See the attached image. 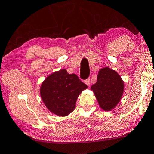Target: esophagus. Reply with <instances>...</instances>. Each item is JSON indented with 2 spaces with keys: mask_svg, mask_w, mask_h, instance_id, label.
Segmentation results:
<instances>
[{
  "mask_svg": "<svg viewBox=\"0 0 154 154\" xmlns=\"http://www.w3.org/2000/svg\"><path fill=\"white\" fill-rule=\"evenodd\" d=\"M85 84L88 86L90 85V78H89V79H86L85 81Z\"/></svg>",
  "mask_w": 154,
  "mask_h": 154,
  "instance_id": "esophagus-1",
  "label": "esophagus"
}]
</instances>
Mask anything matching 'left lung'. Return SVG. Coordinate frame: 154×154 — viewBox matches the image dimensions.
I'll use <instances>...</instances> for the list:
<instances>
[{
    "label": "left lung",
    "mask_w": 154,
    "mask_h": 154,
    "mask_svg": "<svg viewBox=\"0 0 154 154\" xmlns=\"http://www.w3.org/2000/svg\"><path fill=\"white\" fill-rule=\"evenodd\" d=\"M124 82L117 72L108 67L100 69L97 81L91 89L103 110H112L121 100L124 92Z\"/></svg>",
    "instance_id": "8db88e82"
}]
</instances>
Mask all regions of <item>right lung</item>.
<instances>
[{
    "label": "right lung",
    "mask_w": 154,
    "mask_h": 154,
    "mask_svg": "<svg viewBox=\"0 0 154 154\" xmlns=\"http://www.w3.org/2000/svg\"><path fill=\"white\" fill-rule=\"evenodd\" d=\"M87 88V85L76 75L61 69L44 80L40 88V94L51 112L64 117L73 112L78 97Z\"/></svg>",
    "instance_id": "1"
}]
</instances>
